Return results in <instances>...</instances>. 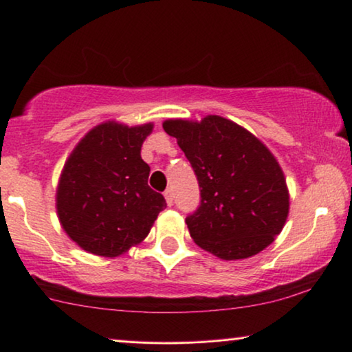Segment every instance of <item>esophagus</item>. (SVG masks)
<instances>
[{"label":"esophagus","mask_w":352,"mask_h":352,"mask_svg":"<svg viewBox=\"0 0 352 352\" xmlns=\"http://www.w3.org/2000/svg\"><path fill=\"white\" fill-rule=\"evenodd\" d=\"M164 197H166V201H167L168 206H172V204H173V193H172V190H167L166 193H164Z\"/></svg>","instance_id":"1"}]
</instances>
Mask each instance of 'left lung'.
Instances as JSON below:
<instances>
[{
    "instance_id": "left-lung-1",
    "label": "left lung",
    "mask_w": 352,
    "mask_h": 352,
    "mask_svg": "<svg viewBox=\"0 0 352 352\" xmlns=\"http://www.w3.org/2000/svg\"><path fill=\"white\" fill-rule=\"evenodd\" d=\"M162 126L201 188V204L185 221L195 243L221 260H245L271 245L289 214L286 177L273 153L219 115L170 118Z\"/></svg>"
}]
</instances>
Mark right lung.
I'll return each mask as SVG.
<instances>
[{
    "label": "right lung",
    "instance_id": "right-lung-1",
    "mask_svg": "<svg viewBox=\"0 0 352 352\" xmlns=\"http://www.w3.org/2000/svg\"><path fill=\"white\" fill-rule=\"evenodd\" d=\"M154 123L128 126L109 120L89 130L71 151L56 186V216L84 252L115 258L148 237L167 206L148 185L141 146Z\"/></svg>",
    "mask_w": 352,
    "mask_h": 352
}]
</instances>
